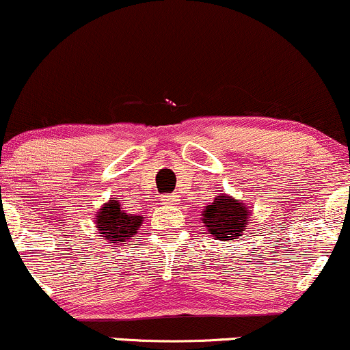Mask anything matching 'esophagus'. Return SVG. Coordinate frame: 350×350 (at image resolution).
Wrapping results in <instances>:
<instances>
[{"label": "esophagus", "instance_id": "34e87169", "mask_svg": "<svg viewBox=\"0 0 350 350\" xmlns=\"http://www.w3.org/2000/svg\"><path fill=\"white\" fill-rule=\"evenodd\" d=\"M179 196L178 194H171V196H166V198H163V204H172V202H178Z\"/></svg>", "mask_w": 350, "mask_h": 350}]
</instances>
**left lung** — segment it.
Returning <instances> with one entry per match:
<instances>
[{
  "label": "left lung",
  "mask_w": 350,
  "mask_h": 350,
  "mask_svg": "<svg viewBox=\"0 0 350 350\" xmlns=\"http://www.w3.org/2000/svg\"><path fill=\"white\" fill-rule=\"evenodd\" d=\"M250 215V207L243 200L220 192L202 211V222L215 240L234 242L247 230Z\"/></svg>",
  "instance_id": "left-lung-1"
}]
</instances>
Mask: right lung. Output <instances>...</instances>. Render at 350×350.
<instances>
[{
	"label": "right lung",
	"instance_id": "right-lung-1",
	"mask_svg": "<svg viewBox=\"0 0 350 350\" xmlns=\"http://www.w3.org/2000/svg\"><path fill=\"white\" fill-rule=\"evenodd\" d=\"M143 215H135L123 211L118 199H110L95 212V227L100 237L107 243L124 245L130 242L131 237L138 234L143 226Z\"/></svg>",
	"mask_w": 350,
	"mask_h": 350
}]
</instances>
